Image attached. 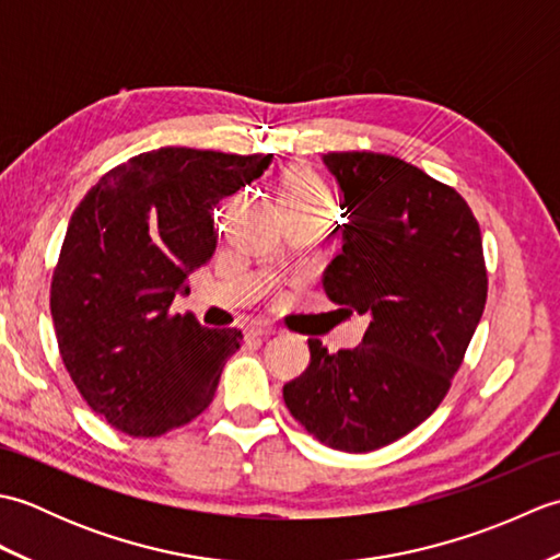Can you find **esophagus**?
Segmentation results:
<instances>
[{"instance_id":"obj_1","label":"esophagus","mask_w":560,"mask_h":560,"mask_svg":"<svg viewBox=\"0 0 560 560\" xmlns=\"http://www.w3.org/2000/svg\"><path fill=\"white\" fill-rule=\"evenodd\" d=\"M245 335L247 337H271V335H277V327L267 323V319H253V323L245 327Z\"/></svg>"}]
</instances>
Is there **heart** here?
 <instances>
[{
    "label": "heart",
    "instance_id": "obj_1",
    "mask_svg": "<svg viewBox=\"0 0 560 560\" xmlns=\"http://www.w3.org/2000/svg\"><path fill=\"white\" fill-rule=\"evenodd\" d=\"M281 205L287 211H329V192L323 180L307 168H293L279 185Z\"/></svg>",
    "mask_w": 560,
    "mask_h": 560
}]
</instances>
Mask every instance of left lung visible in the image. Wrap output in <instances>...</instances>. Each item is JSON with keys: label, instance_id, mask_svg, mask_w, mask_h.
I'll return each mask as SVG.
<instances>
[{"label": "left lung", "instance_id": "obj_1", "mask_svg": "<svg viewBox=\"0 0 560 560\" xmlns=\"http://www.w3.org/2000/svg\"><path fill=\"white\" fill-rule=\"evenodd\" d=\"M343 195L329 301L371 315L355 349L307 339L311 365L283 385L319 443L371 452L413 431L445 399L483 315L481 231L467 201L416 165L373 151L323 156Z\"/></svg>", "mask_w": 560, "mask_h": 560}]
</instances>
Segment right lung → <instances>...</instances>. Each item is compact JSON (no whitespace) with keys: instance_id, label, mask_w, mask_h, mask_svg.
<instances>
[{"instance_id":"obj_1","label":"right lung","mask_w":560,"mask_h":560,"mask_svg":"<svg viewBox=\"0 0 560 560\" xmlns=\"http://www.w3.org/2000/svg\"><path fill=\"white\" fill-rule=\"evenodd\" d=\"M269 163L163 147L105 173L71 213L50 287L55 335L81 397L117 431L156 438L211 404L243 331L171 305L217 249L213 209Z\"/></svg>"}]
</instances>
